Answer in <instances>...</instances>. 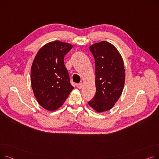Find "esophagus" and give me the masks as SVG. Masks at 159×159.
<instances>
[{
    "label": "esophagus",
    "instance_id": "34e87169",
    "mask_svg": "<svg viewBox=\"0 0 159 159\" xmlns=\"http://www.w3.org/2000/svg\"><path fill=\"white\" fill-rule=\"evenodd\" d=\"M82 87H83V83L82 82H80V83H79V84H77V88L79 89H81Z\"/></svg>",
    "mask_w": 159,
    "mask_h": 159
}]
</instances>
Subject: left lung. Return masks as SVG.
<instances>
[{
  "label": "left lung",
  "instance_id": "1",
  "mask_svg": "<svg viewBox=\"0 0 159 159\" xmlns=\"http://www.w3.org/2000/svg\"><path fill=\"white\" fill-rule=\"evenodd\" d=\"M95 62L96 93L88 104L97 112L110 110L120 97L124 86L125 70L116 48L106 41L89 47Z\"/></svg>",
  "mask_w": 159,
  "mask_h": 159
}]
</instances>
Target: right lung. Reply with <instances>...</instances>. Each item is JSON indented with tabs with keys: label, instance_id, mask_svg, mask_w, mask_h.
<instances>
[{
	"label": "right lung",
	"instance_id": "add662e5",
	"mask_svg": "<svg viewBox=\"0 0 159 159\" xmlns=\"http://www.w3.org/2000/svg\"><path fill=\"white\" fill-rule=\"evenodd\" d=\"M73 46L55 40L40 49L31 68V83L39 104L49 111L60 107L73 87L64 62Z\"/></svg>",
	"mask_w": 159,
	"mask_h": 159
}]
</instances>
